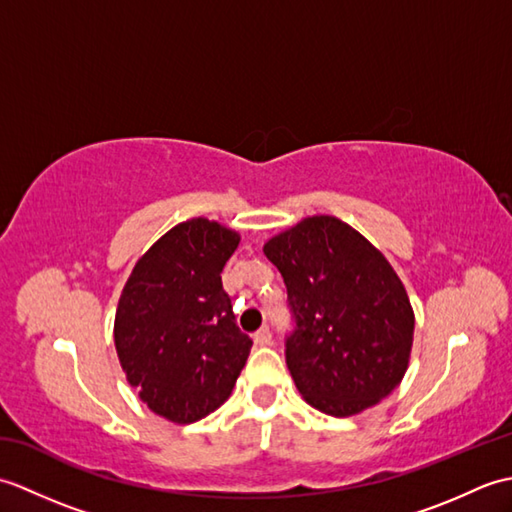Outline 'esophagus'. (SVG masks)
<instances>
[{"mask_svg":"<svg viewBox=\"0 0 512 512\" xmlns=\"http://www.w3.org/2000/svg\"><path fill=\"white\" fill-rule=\"evenodd\" d=\"M253 339H255L257 345H270V339H273V336H270V330H268V328H262V330H257V332L253 334Z\"/></svg>","mask_w":512,"mask_h":512,"instance_id":"obj_1","label":"esophagus"}]
</instances>
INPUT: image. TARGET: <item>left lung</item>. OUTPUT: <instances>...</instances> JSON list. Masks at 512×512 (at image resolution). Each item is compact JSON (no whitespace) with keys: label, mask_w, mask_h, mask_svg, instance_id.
Instances as JSON below:
<instances>
[{"label":"left lung","mask_w":512,"mask_h":512,"mask_svg":"<svg viewBox=\"0 0 512 512\" xmlns=\"http://www.w3.org/2000/svg\"><path fill=\"white\" fill-rule=\"evenodd\" d=\"M264 253L295 314L286 363L303 400L350 418L387 398L409 367L416 317L385 255L332 215L303 217Z\"/></svg>","instance_id":"8db88e82"}]
</instances>
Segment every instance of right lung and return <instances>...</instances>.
<instances>
[{
	"label": "right lung",
	"instance_id": "right-lung-1",
	"mask_svg": "<svg viewBox=\"0 0 512 512\" xmlns=\"http://www.w3.org/2000/svg\"><path fill=\"white\" fill-rule=\"evenodd\" d=\"M237 246L233 228L191 217L140 255L118 299L114 345L127 383L176 424L222 407L253 347L220 277Z\"/></svg>",
	"mask_w": 512,
	"mask_h": 512
}]
</instances>
